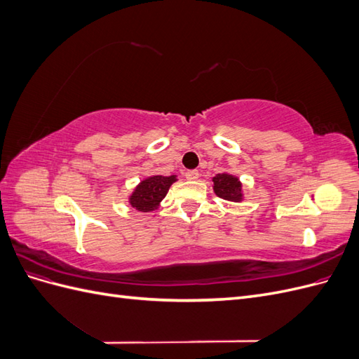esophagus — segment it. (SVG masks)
<instances>
[{"label": "esophagus", "mask_w": 359, "mask_h": 359, "mask_svg": "<svg viewBox=\"0 0 359 359\" xmlns=\"http://www.w3.org/2000/svg\"><path fill=\"white\" fill-rule=\"evenodd\" d=\"M186 178L189 181H196L199 178V172L198 170H187L186 172Z\"/></svg>", "instance_id": "obj_1"}]
</instances>
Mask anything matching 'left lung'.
<instances>
[{
	"label": "left lung",
	"instance_id": "8db88e82",
	"mask_svg": "<svg viewBox=\"0 0 359 359\" xmlns=\"http://www.w3.org/2000/svg\"><path fill=\"white\" fill-rule=\"evenodd\" d=\"M212 190L217 196L233 203L244 201L243 182L236 175L229 172L217 173L212 177Z\"/></svg>",
	"mask_w": 359,
	"mask_h": 359
}]
</instances>
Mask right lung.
<instances>
[{
  "instance_id": "obj_1",
  "label": "right lung",
  "mask_w": 359,
  "mask_h": 359,
  "mask_svg": "<svg viewBox=\"0 0 359 359\" xmlns=\"http://www.w3.org/2000/svg\"><path fill=\"white\" fill-rule=\"evenodd\" d=\"M177 181V175H149L140 181L133 189L127 202L132 205L136 211L153 212L158 208L161 201L166 198L172 184Z\"/></svg>"
}]
</instances>
